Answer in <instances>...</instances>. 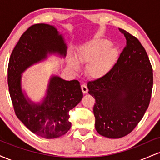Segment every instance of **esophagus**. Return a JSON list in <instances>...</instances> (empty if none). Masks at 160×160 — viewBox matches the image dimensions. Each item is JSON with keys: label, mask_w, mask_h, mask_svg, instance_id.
I'll return each mask as SVG.
<instances>
[{"label": "esophagus", "mask_w": 160, "mask_h": 160, "mask_svg": "<svg viewBox=\"0 0 160 160\" xmlns=\"http://www.w3.org/2000/svg\"><path fill=\"white\" fill-rule=\"evenodd\" d=\"M81 89L83 93H87L88 92V88L86 86V84H82L81 85Z\"/></svg>", "instance_id": "obj_1"}]
</instances>
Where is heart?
<instances>
[{
	"label": "heart",
	"instance_id": "obj_1",
	"mask_svg": "<svg viewBox=\"0 0 160 160\" xmlns=\"http://www.w3.org/2000/svg\"><path fill=\"white\" fill-rule=\"evenodd\" d=\"M118 56V52L111 47L109 40L102 38H95L86 42L78 49L76 58L69 57L70 65L78 68L79 63L87 64L86 72L92 78H103L111 71Z\"/></svg>",
	"mask_w": 160,
	"mask_h": 160
}]
</instances>
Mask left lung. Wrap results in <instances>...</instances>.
Instances as JSON below:
<instances>
[{
  "label": "left lung",
  "mask_w": 160,
  "mask_h": 160,
  "mask_svg": "<svg viewBox=\"0 0 160 160\" xmlns=\"http://www.w3.org/2000/svg\"><path fill=\"white\" fill-rule=\"evenodd\" d=\"M126 39L111 71L87 83L95 99V129L101 135L119 138L136 127L149 106L153 89V68L138 39L119 28Z\"/></svg>",
  "instance_id": "obj_1"
}]
</instances>
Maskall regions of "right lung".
Returning a JSON list of instances; mask_svg holds the SVG:
<instances>
[{
  "label": "right lung",
  "mask_w": 160,
  "mask_h": 160,
  "mask_svg": "<svg viewBox=\"0 0 160 160\" xmlns=\"http://www.w3.org/2000/svg\"><path fill=\"white\" fill-rule=\"evenodd\" d=\"M65 56L62 37L52 25L34 24L22 34L11 53L7 69L9 92L16 117L33 133L45 138H55L70 129L69 111L82 98L78 80L66 81L51 78L47 95L40 105L32 104L21 89V74L32 64L43 59L47 52Z\"/></svg>",
  "instance_id": "obj_1"
}]
</instances>
